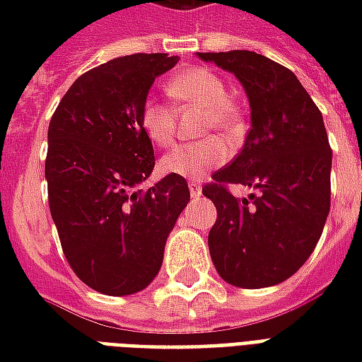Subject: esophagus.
<instances>
[{"mask_svg": "<svg viewBox=\"0 0 362 362\" xmlns=\"http://www.w3.org/2000/svg\"><path fill=\"white\" fill-rule=\"evenodd\" d=\"M188 188H189V194H192V197H199L202 196V184L196 180H189L188 182Z\"/></svg>", "mask_w": 362, "mask_h": 362, "instance_id": "1", "label": "esophagus"}]
</instances>
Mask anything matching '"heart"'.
Segmentation results:
<instances>
[{
	"label": "heart",
	"mask_w": 362,
	"mask_h": 362,
	"mask_svg": "<svg viewBox=\"0 0 362 362\" xmlns=\"http://www.w3.org/2000/svg\"><path fill=\"white\" fill-rule=\"evenodd\" d=\"M168 95L182 104H192L204 108L205 119L202 134L211 132L235 139L243 134L244 119L240 108L228 96L225 79L207 67H189L184 69L166 85ZM139 126L143 134L149 137L157 147H170L176 137V116L173 108L165 103L147 98L139 110ZM228 158V147L217 137L180 145L160 160V170L182 178H202L205 174L225 165Z\"/></svg>",
	"instance_id": "heart-1"
}]
</instances>
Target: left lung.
<instances>
[{"instance_id":"1","label":"left lung","mask_w":362,"mask_h":362,"mask_svg":"<svg viewBox=\"0 0 362 362\" xmlns=\"http://www.w3.org/2000/svg\"><path fill=\"white\" fill-rule=\"evenodd\" d=\"M235 74L250 103L243 151L204 186L217 221L209 254L223 279L262 288L288 279L316 248L329 213L332 149L318 106L296 75L248 50L197 52ZM227 183L256 189L238 200Z\"/></svg>"}]
</instances>
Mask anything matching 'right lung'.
Wrapping results in <instances>:
<instances>
[{
    "instance_id": "right-lung-1",
    "label": "right lung",
    "mask_w": 362,
    "mask_h": 362,
    "mask_svg": "<svg viewBox=\"0 0 362 362\" xmlns=\"http://www.w3.org/2000/svg\"><path fill=\"white\" fill-rule=\"evenodd\" d=\"M168 54H132L77 77L48 127L46 182L52 219L75 275L103 295H134L157 277L166 238L189 202L188 182L153 173V143L139 110Z\"/></svg>"
}]
</instances>
